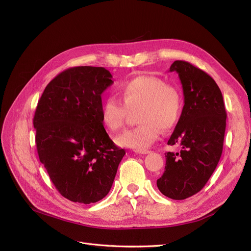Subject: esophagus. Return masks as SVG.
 Listing matches in <instances>:
<instances>
[{
  "label": "esophagus",
  "mask_w": 251,
  "mask_h": 251,
  "mask_svg": "<svg viewBox=\"0 0 251 251\" xmlns=\"http://www.w3.org/2000/svg\"><path fill=\"white\" fill-rule=\"evenodd\" d=\"M136 153H139V154H147V153H150L149 150H135Z\"/></svg>",
  "instance_id": "34e87169"
}]
</instances>
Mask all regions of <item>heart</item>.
<instances>
[{
    "label": "heart",
    "instance_id": "1",
    "mask_svg": "<svg viewBox=\"0 0 251 251\" xmlns=\"http://www.w3.org/2000/svg\"><path fill=\"white\" fill-rule=\"evenodd\" d=\"M119 99L109 97L101 108L103 124L111 132L122 128L128 111H138L140 124L115 138L122 147L144 150L158 139L160 128L169 131L179 122L182 114L183 98L180 89L152 76H138L118 86Z\"/></svg>",
    "mask_w": 251,
    "mask_h": 251
}]
</instances>
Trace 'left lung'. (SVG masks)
<instances>
[{
    "mask_svg": "<svg viewBox=\"0 0 251 251\" xmlns=\"http://www.w3.org/2000/svg\"><path fill=\"white\" fill-rule=\"evenodd\" d=\"M182 84L184 106L168 145L180 151L166 153V167L156 180L159 192L173 200H184L201 190L223 153L226 112L222 92L203 70L188 62L175 61Z\"/></svg>",
    "mask_w": 251,
    "mask_h": 251,
    "instance_id": "left-lung-1",
    "label": "left lung"
}]
</instances>
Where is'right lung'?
<instances>
[{"mask_svg":"<svg viewBox=\"0 0 251 251\" xmlns=\"http://www.w3.org/2000/svg\"><path fill=\"white\" fill-rule=\"evenodd\" d=\"M111 79L103 67L70 68L47 84L36 108L40 162L58 193L75 203L105 198L126 154L110 139L101 116V95Z\"/></svg>","mask_w":251,"mask_h":251,"instance_id":"right-lung-1","label":"right lung"}]
</instances>
